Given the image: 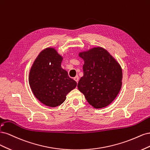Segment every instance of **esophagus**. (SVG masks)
<instances>
[{
  "mask_svg": "<svg viewBox=\"0 0 150 150\" xmlns=\"http://www.w3.org/2000/svg\"><path fill=\"white\" fill-rule=\"evenodd\" d=\"M74 79L77 82V83H78V81H79V76L78 75H76V76H75L74 78Z\"/></svg>",
  "mask_w": 150,
  "mask_h": 150,
  "instance_id": "obj_1",
  "label": "esophagus"
}]
</instances>
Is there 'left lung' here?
<instances>
[{"label": "left lung", "mask_w": 150, "mask_h": 150, "mask_svg": "<svg viewBox=\"0 0 150 150\" xmlns=\"http://www.w3.org/2000/svg\"><path fill=\"white\" fill-rule=\"evenodd\" d=\"M84 60L83 76L78 88L95 108L107 107L117 97L122 87V70L118 63L103 48L80 53Z\"/></svg>", "instance_id": "1"}]
</instances>
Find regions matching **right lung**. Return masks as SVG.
<instances>
[{
    "instance_id": "add662e5",
    "label": "right lung",
    "mask_w": 150,
    "mask_h": 150,
    "mask_svg": "<svg viewBox=\"0 0 150 150\" xmlns=\"http://www.w3.org/2000/svg\"><path fill=\"white\" fill-rule=\"evenodd\" d=\"M62 60L54 49L47 48L40 53L30 71L29 83L33 94L50 107L64 103L67 95L77 84L61 67Z\"/></svg>"
}]
</instances>
